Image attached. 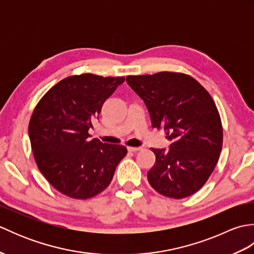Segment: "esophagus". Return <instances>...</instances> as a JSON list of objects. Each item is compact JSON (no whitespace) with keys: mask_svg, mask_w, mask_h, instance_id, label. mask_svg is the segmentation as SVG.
I'll list each match as a JSON object with an SVG mask.
<instances>
[{"mask_svg":"<svg viewBox=\"0 0 254 254\" xmlns=\"http://www.w3.org/2000/svg\"><path fill=\"white\" fill-rule=\"evenodd\" d=\"M142 147H132V146H128L127 150L128 152H138V150H141Z\"/></svg>","mask_w":254,"mask_h":254,"instance_id":"obj_1","label":"esophagus"}]
</instances>
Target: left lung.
Returning a JSON list of instances; mask_svg holds the SVG:
<instances>
[{"label": "left lung", "mask_w": 254, "mask_h": 254, "mask_svg": "<svg viewBox=\"0 0 254 254\" xmlns=\"http://www.w3.org/2000/svg\"><path fill=\"white\" fill-rule=\"evenodd\" d=\"M141 97L153 127H164L169 148H152L156 163L147 172L149 185L172 198L201 189L216 166L223 146V127L212 97L193 77L160 72L127 76Z\"/></svg>", "instance_id": "8db88e82"}]
</instances>
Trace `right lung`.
Returning a JSON list of instances; mask_svg holds the SVG:
<instances>
[{"label": "right lung", "mask_w": 254, "mask_h": 254, "mask_svg": "<svg viewBox=\"0 0 254 254\" xmlns=\"http://www.w3.org/2000/svg\"><path fill=\"white\" fill-rule=\"evenodd\" d=\"M124 77L83 74L62 79L38 102L28 133L38 168L58 191L89 198L110 185L127 155L122 145L91 138L89 130L106 99Z\"/></svg>", "instance_id": "obj_1"}]
</instances>
